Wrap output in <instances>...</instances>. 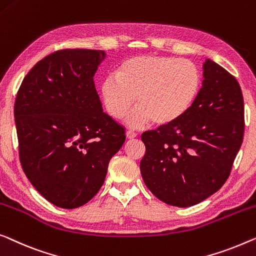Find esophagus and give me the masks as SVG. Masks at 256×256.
Here are the masks:
<instances>
[{
    "label": "esophagus",
    "instance_id": "esophagus-1",
    "mask_svg": "<svg viewBox=\"0 0 256 256\" xmlns=\"http://www.w3.org/2000/svg\"><path fill=\"white\" fill-rule=\"evenodd\" d=\"M126 136H127L128 140H134L137 135H136V132L129 130V132H127V134H126Z\"/></svg>",
    "mask_w": 256,
    "mask_h": 256
}]
</instances>
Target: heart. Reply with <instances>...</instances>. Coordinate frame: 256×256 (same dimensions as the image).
<instances>
[{"mask_svg": "<svg viewBox=\"0 0 256 256\" xmlns=\"http://www.w3.org/2000/svg\"><path fill=\"white\" fill-rule=\"evenodd\" d=\"M202 76L192 62L173 56L140 55L127 58L118 66L116 77L107 76L99 85L106 112L113 119L127 116L132 128L171 126L188 114L198 100Z\"/></svg>", "mask_w": 256, "mask_h": 256, "instance_id": "1", "label": "heart"}]
</instances>
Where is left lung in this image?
<instances>
[{
	"mask_svg": "<svg viewBox=\"0 0 256 256\" xmlns=\"http://www.w3.org/2000/svg\"><path fill=\"white\" fill-rule=\"evenodd\" d=\"M200 96L171 126L142 135L140 168L150 192L170 206H195L225 184L244 138V98L238 80L206 58Z\"/></svg>",
	"mask_w": 256,
	"mask_h": 256,
	"instance_id": "1",
	"label": "left lung"
}]
</instances>
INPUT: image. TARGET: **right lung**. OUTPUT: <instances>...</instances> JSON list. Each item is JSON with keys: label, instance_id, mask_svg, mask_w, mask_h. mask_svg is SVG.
<instances>
[{"label": "right lung", "instance_id": "obj_1", "mask_svg": "<svg viewBox=\"0 0 256 256\" xmlns=\"http://www.w3.org/2000/svg\"><path fill=\"white\" fill-rule=\"evenodd\" d=\"M104 50H61L24 77L14 102L24 173L48 202L84 206L105 181L110 158L124 146V128L104 113L94 76Z\"/></svg>", "mask_w": 256, "mask_h": 256}]
</instances>
